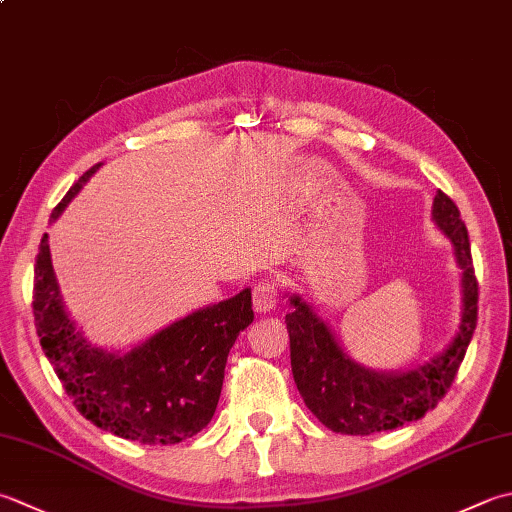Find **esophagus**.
<instances>
[{
	"label": "esophagus",
	"instance_id": "obj_1",
	"mask_svg": "<svg viewBox=\"0 0 512 512\" xmlns=\"http://www.w3.org/2000/svg\"><path fill=\"white\" fill-rule=\"evenodd\" d=\"M279 302V290L275 282H257L253 288V306L257 313H270Z\"/></svg>",
	"mask_w": 512,
	"mask_h": 512
}]
</instances>
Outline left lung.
<instances>
[{
  "label": "left lung",
  "mask_w": 512,
  "mask_h": 512,
  "mask_svg": "<svg viewBox=\"0 0 512 512\" xmlns=\"http://www.w3.org/2000/svg\"><path fill=\"white\" fill-rule=\"evenodd\" d=\"M433 222L450 239L462 268V322L442 353L413 370H373L357 364L339 346L333 330L302 295L288 297L290 366L299 395L333 433L373 435L422 419L453 384L477 326V277L466 224L442 190L433 199Z\"/></svg>",
  "instance_id": "8db88e82"
}]
</instances>
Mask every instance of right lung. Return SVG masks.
Masks as SVG:
<instances>
[{
  "mask_svg": "<svg viewBox=\"0 0 512 512\" xmlns=\"http://www.w3.org/2000/svg\"><path fill=\"white\" fill-rule=\"evenodd\" d=\"M99 166L77 179L50 222ZM33 315L39 344L79 413L97 428L150 446L179 444L208 426L222 395L230 348L255 317L250 288H244L177 319L126 353L90 344L64 306L46 233L35 262Z\"/></svg>",
  "mask_w": 512,
  "mask_h": 512,
  "instance_id": "obj_1",
  "label": "right lung"
}]
</instances>
